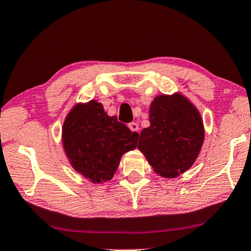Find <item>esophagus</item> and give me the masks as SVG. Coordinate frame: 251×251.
I'll return each mask as SVG.
<instances>
[{
	"label": "esophagus",
	"mask_w": 251,
	"mask_h": 251,
	"mask_svg": "<svg viewBox=\"0 0 251 251\" xmlns=\"http://www.w3.org/2000/svg\"><path fill=\"white\" fill-rule=\"evenodd\" d=\"M127 126H128V128L131 129L132 132H139V125H138L137 123L132 122V123H129Z\"/></svg>",
	"instance_id": "1"
}]
</instances>
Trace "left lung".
<instances>
[{
  "instance_id": "1",
  "label": "left lung",
  "mask_w": 251,
  "mask_h": 251,
  "mask_svg": "<svg viewBox=\"0 0 251 251\" xmlns=\"http://www.w3.org/2000/svg\"><path fill=\"white\" fill-rule=\"evenodd\" d=\"M151 126L140 133L138 149L156 173L175 177L194 164L204 132L199 111L181 95L159 96L150 108Z\"/></svg>"
}]
</instances>
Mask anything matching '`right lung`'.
<instances>
[{"label":"right lung","instance_id":"add662e5","mask_svg":"<svg viewBox=\"0 0 251 251\" xmlns=\"http://www.w3.org/2000/svg\"><path fill=\"white\" fill-rule=\"evenodd\" d=\"M138 137L96 100L76 105L63 125V145L72 167L95 183L112 179L122 155L137 147Z\"/></svg>","mask_w":251,"mask_h":251}]
</instances>
